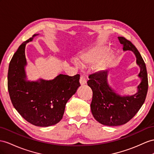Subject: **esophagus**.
Here are the masks:
<instances>
[{"label":"esophagus","mask_w":154,"mask_h":154,"mask_svg":"<svg viewBox=\"0 0 154 154\" xmlns=\"http://www.w3.org/2000/svg\"><path fill=\"white\" fill-rule=\"evenodd\" d=\"M79 82H80V84L81 85H85L86 83V78L83 76H81L80 77V79H79Z\"/></svg>","instance_id":"esophagus-1"}]
</instances>
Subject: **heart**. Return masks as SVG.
<instances>
[{"label":"heart","mask_w":154,"mask_h":154,"mask_svg":"<svg viewBox=\"0 0 154 154\" xmlns=\"http://www.w3.org/2000/svg\"><path fill=\"white\" fill-rule=\"evenodd\" d=\"M105 53L106 49L103 47H94L88 50L87 52L82 54L81 56V59L85 64H92L97 61L100 58L103 57ZM95 67L98 70L103 69L105 68V62L101 61L97 62Z\"/></svg>","instance_id":"1"}]
</instances>
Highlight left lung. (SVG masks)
<instances>
[{
  "instance_id": "8db88e82",
  "label": "left lung",
  "mask_w": 154,
  "mask_h": 154,
  "mask_svg": "<svg viewBox=\"0 0 154 154\" xmlns=\"http://www.w3.org/2000/svg\"><path fill=\"white\" fill-rule=\"evenodd\" d=\"M118 39L123 45L124 51H131L135 53L137 64L140 69L139 77L141 82L135 94L121 96L109 86L107 70L90 75L87 84L93 92L90 104L92 113L98 122L108 126L123 125L133 118L144 103L148 88L146 67L139 51L126 38L118 37Z\"/></svg>"
}]
</instances>
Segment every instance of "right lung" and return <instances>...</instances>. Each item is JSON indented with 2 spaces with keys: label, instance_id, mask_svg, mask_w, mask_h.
<instances>
[{
  "label": "right lung",
  "instance_id": "right-lung-1",
  "mask_svg": "<svg viewBox=\"0 0 154 154\" xmlns=\"http://www.w3.org/2000/svg\"><path fill=\"white\" fill-rule=\"evenodd\" d=\"M37 35L23 42L14 53L8 73V89L14 107L25 120L48 127L61 120L66 103L81 86L80 75L59 74L50 81H26L25 45Z\"/></svg>",
  "mask_w": 154,
  "mask_h": 154
}]
</instances>
